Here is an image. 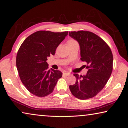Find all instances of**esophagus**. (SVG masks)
I'll return each instance as SVG.
<instances>
[{"mask_svg":"<svg viewBox=\"0 0 128 128\" xmlns=\"http://www.w3.org/2000/svg\"><path fill=\"white\" fill-rule=\"evenodd\" d=\"M63 75L64 76H70V73L67 72H65L63 73Z\"/></svg>","mask_w":128,"mask_h":128,"instance_id":"esophagus-1","label":"esophagus"}]
</instances>
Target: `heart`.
I'll list each match as a JSON object with an SVG mask.
<instances>
[{
  "instance_id": "obj_1",
  "label": "heart",
  "mask_w": 128,
  "mask_h": 128,
  "mask_svg": "<svg viewBox=\"0 0 128 128\" xmlns=\"http://www.w3.org/2000/svg\"><path fill=\"white\" fill-rule=\"evenodd\" d=\"M73 42H76V41L73 40H69L67 43H68V44H69V43H73Z\"/></svg>"
}]
</instances>
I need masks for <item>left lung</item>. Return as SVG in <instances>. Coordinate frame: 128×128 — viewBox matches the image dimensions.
<instances>
[{
	"label": "left lung",
	"instance_id": "obj_1",
	"mask_svg": "<svg viewBox=\"0 0 128 128\" xmlns=\"http://www.w3.org/2000/svg\"><path fill=\"white\" fill-rule=\"evenodd\" d=\"M79 43L81 60L87 63L86 75L75 73L76 81L69 89L75 97L88 99L96 95L109 80L113 66V55L108 44L99 36L88 31L69 32Z\"/></svg>",
	"mask_w": 128,
	"mask_h": 128
}]
</instances>
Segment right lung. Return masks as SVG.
<instances>
[{
  "label": "right lung",
  "mask_w": 128,
  "mask_h": 128,
  "mask_svg": "<svg viewBox=\"0 0 128 128\" xmlns=\"http://www.w3.org/2000/svg\"><path fill=\"white\" fill-rule=\"evenodd\" d=\"M68 32L40 30L25 39L17 52L16 66L21 82L32 94L44 97L52 92L62 73L48 69L47 58L54 55L56 49Z\"/></svg>",
  "instance_id": "add662e5"
}]
</instances>
